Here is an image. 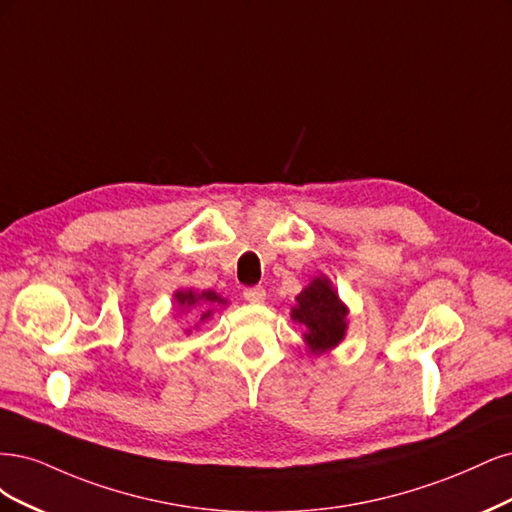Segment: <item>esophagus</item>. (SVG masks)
<instances>
[{"instance_id": "34e87169", "label": "esophagus", "mask_w": 512, "mask_h": 512, "mask_svg": "<svg viewBox=\"0 0 512 512\" xmlns=\"http://www.w3.org/2000/svg\"><path fill=\"white\" fill-rule=\"evenodd\" d=\"M244 300L251 302V304H261L263 300H266V289H263L261 285L246 287L244 289Z\"/></svg>"}]
</instances>
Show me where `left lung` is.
<instances>
[{
  "mask_svg": "<svg viewBox=\"0 0 512 512\" xmlns=\"http://www.w3.org/2000/svg\"><path fill=\"white\" fill-rule=\"evenodd\" d=\"M298 306L293 308L291 317L306 325V342L312 353H323L344 338L346 332V308L338 300V293L329 285L325 276L315 278L298 295Z\"/></svg>",
  "mask_w": 512,
  "mask_h": 512,
  "instance_id": "obj_1",
  "label": "left lung"
}]
</instances>
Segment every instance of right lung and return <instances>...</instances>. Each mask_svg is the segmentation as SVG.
<instances>
[{
  "instance_id": "1",
  "label": "right lung",
  "mask_w": 512,
  "mask_h": 512,
  "mask_svg": "<svg viewBox=\"0 0 512 512\" xmlns=\"http://www.w3.org/2000/svg\"><path fill=\"white\" fill-rule=\"evenodd\" d=\"M176 302H178V306H183V308H193V306H197V304H225V300L223 298H219L217 293L214 291H202V293H193V291H178L176 295ZM212 315V310H204V315H202V319L200 321H204V319H208Z\"/></svg>"
}]
</instances>
